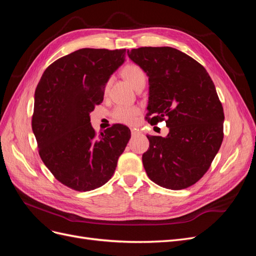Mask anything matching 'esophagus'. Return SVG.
Masks as SVG:
<instances>
[{"mask_svg":"<svg viewBox=\"0 0 256 256\" xmlns=\"http://www.w3.org/2000/svg\"><path fill=\"white\" fill-rule=\"evenodd\" d=\"M130 130H131V134H132V136H136L138 134V131L136 128H131Z\"/></svg>","mask_w":256,"mask_h":256,"instance_id":"obj_1","label":"esophagus"}]
</instances>
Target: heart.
Segmentation results:
<instances>
[{
  "instance_id": "b5f03b06",
  "label": "heart",
  "mask_w": 256,
  "mask_h": 256,
  "mask_svg": "<svg viewBox=\"0 0 256 256\" xmlns=\"http://www.w3.org/2000/svg\"><path fill=\"white\" fill-rule=\"evenodd\" d=\"M122 74L127 81L131 84V86L136 88L138 84L145 82L146 76L141 67L138 65L130 64L122 69ZM109 84L106 85V88ZM140 113V109L138 106H118L115 108L113 116L116 120L124 124H134L136 120V116Z\"/></svg>"
}]
</instances>
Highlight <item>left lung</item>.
Wrapping results in <instances>:
<instances>
[{
  "mask_svg": "<svg viewBox=\"0 0 256 256\" xmlns=\"http://www.w3.org/2000/svg\"><path fill=\"white\" fill-rule=\"evenodd\" d=\"M148 76V122L166 120V136H147L142 160L150 180L182 190L207 172L223 140V108L206 69L171 47L127 51Z\"/></svg>",
  "mask_w": 256,
  "mask_h": 256,
  "instance_id": "1",
  "label": "left lung"
}]
</instances>
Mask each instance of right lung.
Returning a JSON list of instances; mask_svg holds the SVG:
<instances>
[{"label": "right lung", "instance_id": "right-lung-1", "mask_svg": "<svg viewBox=\"0 0 256 256\" xmlns=\"http://www.w3.org/2000/svg\"><path fill=\"white\" fill-rule=\"evenodd\" d=\"M125 56V49L76 50L52 63L38 82L32 129L40 156L74 190H94L111 180L131 136L120 124L97 136L90 116Z\"/></svg>", "mask_w": 256, "mask_h": 256}]
</instances>
